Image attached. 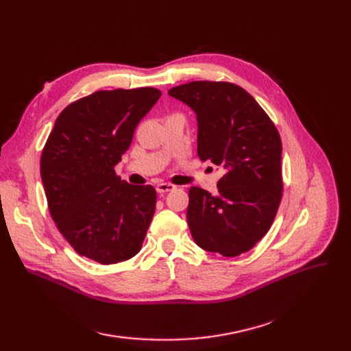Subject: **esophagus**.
<instances>
[{"instance_id":"obj_1","label":"esophagus","mask_w":351,"mask_h":351,"mask_svg":"<svg viewBox=\"0 0 351 351\" xmlns=\"http://www.w3.org/2000/svg\"><path fill=\"white\" fill-rule=\"evenodd\" d=\"M175 191V185H171V183H158L156 185V192L159 195H163L166 192H172Z\"/></svg>"}]
</instances>
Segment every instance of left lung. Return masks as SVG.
<instances>
[{"instance_id": "1", "label": "left lung", "mask_w": 351, "mask_h": 351, "mask_svg": "<svg viewBox=\"0 0 351 351\" xmlns=\"http://www.w3.org/2000/svg\"><path fill=\"white\" fill-rule=\"evenodd\" d=\"M197 119V155L223 171L217 193L189 189L188 225L204 250L234 257L270 229L282 191V139L263 108L230 82L193 81L169 89Z\"/></svg>"}]
</instances>
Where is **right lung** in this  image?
I'll return each instance as SVG.
<instances>
[{"instance_id": "obj_1", "label": "right lung", "mask_w": 351, "mask_h": 351, "mask_svg": "<svg viewBox=\"0 0 351 351\" xmlns=\"http://www.w3.org/2000/svg\"><path fill=\"white\" fill-rule=\"evenodd\" d=\"M159 97L149 86L97 90L62 110L43 149L52 220L73 250L101 265L134 257L154 217V186L129 185L115 165Z\"/></svg>"}]
</instances>
